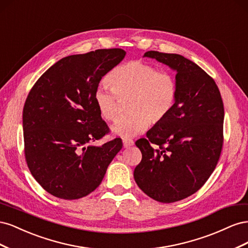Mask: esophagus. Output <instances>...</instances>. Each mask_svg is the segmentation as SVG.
Here are the masks:
<instances>
[{"label": "esophagus", "mask_w": 248, "mask_h": 248, "mask_svg": "<svg viewBox=\"0 0 248 248\" xmlns=\"http://www.w3.org/2000/svg\"><path fill=\"white\" fill-rule=\"evenodd\" d=\"M133 144H134V141H133L132 140H130V139H125V140H123V146H124V148H129V147L133 146Z\"/></svg>", "instance_id": "34e87169"}]
</instances>
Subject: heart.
<instances>
[{
    "mask_svg": "<svg viewBox=\"0 0 248 248\" xmlns=\"http://www.w3.org/2000/svg\"><path fill=\"white\" fill-rule=\"evenodd\" d=\"M111 91L99 86L93 100L99 116L114 121L120 101L128 112L117 119L111 130L122 138H132L144 132L150 125L158 124L174 108L178 84L174 74L159 71L151 63L132 60L116 67L108 77Z\"/></svg>",
    "mask_w": 248,
    "mask_h": 248,
    "instance_id": "1",
    "label": "heart"
}]
</instances>
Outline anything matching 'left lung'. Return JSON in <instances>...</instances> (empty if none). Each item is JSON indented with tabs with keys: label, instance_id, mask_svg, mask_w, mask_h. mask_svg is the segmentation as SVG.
<instances>
[{
	"label": "left lung",
	"instance_id": "left-lung-1",
	"mask_svg": "<svg viewBox=\"0 0 248 248\" xmlns=\"http://www.w3.org/2000/svg\"><path fill=\"white\" fill-rule=\"evenodd\" d=\"M144 57L177 71L178 93L169 116L147 139L136 141L141 161L133 177L148 197L174 202L197 192L216 168L223 142V102L214 79L190 60L155 50Z\"/></svg>",
	"mask_w": 248,
	"mask_h": 248
}]
</instances>
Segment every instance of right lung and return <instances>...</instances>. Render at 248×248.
<instances>
[{"instance_id": "1", "label": "right lung", "mask_w": 248, "mask_h": 248, "mask_svg": "<svg viewBox=\"0 0 248 248\" xmlns=\"http://www.w3.org/2000/svg\"><path fill=\"white\" fill-rule=\"evenodd\" d=\"M121 48L72 55L35 82L22 110L25 157L32 176L59 199L78 200L98 187L122 149L115 139L88 146L109 132L93 100L101 78L122 61Z\"/></svg>"}]
</instances>
